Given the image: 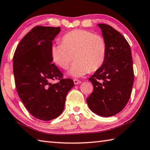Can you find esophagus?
Masks as SVG:
<instances>
[{
    "mask_svg": "<svg viewBox=\"0 0 150 150\" xmlns=\"http://www.w3.org/2000/svg\"><path fill=\"white\" fill-rule=\"evenodd\" d=\"M74 84H78V83H82V81H80L79 80H77V79H74Z\"/></svg>",
    "mask_w": 150,
    "mask_h": 150,
    "instance_id": "esophagus-1",
    "label": "esophagus"
}]
</instances>
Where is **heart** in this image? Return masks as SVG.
Masks as SVG:
<instances>
[{"mask_svg": "<svg viewBox=\"0 0 150 150\" xmlns=\"http://www.w3.org/2000/svg\"><path fill=\"white\" fill-rule=\"evenodd\" d=\"M72 54L76 60L70 74L74 77L83 76L103 64L107 55L106 41L103 37L88 30L68 31L62 36V43L52 45L51 56L54 63L67 70L73 60Z\"/></svg>", "mask_w": 150, "mask_h": 150, "instance_id": "1", "label": "heart"}]
</instances>
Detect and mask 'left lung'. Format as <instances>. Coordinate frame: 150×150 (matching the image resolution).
I'll use <instances>...</instances> for the list:
<instances>
[{"label":"left lung","instance_id":"left-lung-1","mask_svg":"<svg viewBox=\"0 0 150 150\" xmlns=\"http://www.w3.org/2000/svg\"><path fill=\"white\" fill-rule=\"evenodd\" d=\"M107 43L105 62L89 78L93 90L86 99L90 109L102 117H111L127 105L132 92L134 69L129 44L111 25L98 24Z\"/></svg>","mask_w":150,"mask_h":150}]
</instances>
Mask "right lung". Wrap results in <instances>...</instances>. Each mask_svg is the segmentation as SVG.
Segmentation results:
<instances>
[{
    "label": "right lung",
    "instance_id": "right-lung-1",
    "mask_svg": "<svg viewBox=\"0 0 150 150\" xmlns=\"http://www.w3.org/2000/svg\"><path fill=\"white\" fill-rule=\"evenodd\" d=\"M60 27L35 26L23 37L13 57L16 88L28 112L41 120H51L62 113L66 97L74 83L52 63V41ZM58 79L55 84L52 80Z\"/></svg>",
    "mask_w": 150,
    "mask_h": 150
}]
</instances>
